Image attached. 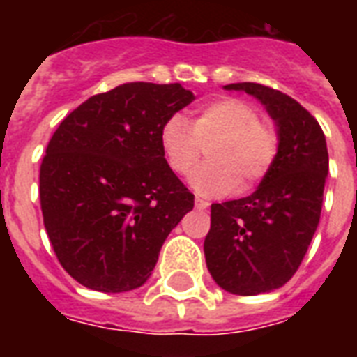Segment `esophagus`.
<instances>
[{
    "instance_id": "1",
    "label": "esophagus",
    "mask_w": 357,
    "mask_h": 357,
    "mask_svg": "<svg viewBox=\"0 0 357 357\" xmlns=\"http://www.w3.org/2000/svg\"><path fill=\"white\" fill-rule=\"evenodd\" d=\"M196 207H198V209H207V207H209V202L207 200H202V198H196Z\"/></svg>"
}]
</instances>
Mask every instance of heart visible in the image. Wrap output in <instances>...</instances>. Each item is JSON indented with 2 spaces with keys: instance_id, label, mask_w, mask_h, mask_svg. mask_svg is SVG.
<instances>
[{
  "instance_id": "1",
  "label": "heart",
  "mask_w": 357,
  "mask_h": 357,
  "mask_svg": "<svg viewBox=\"0 0 357 357\" xmlns=\"http://www.w3.org/2000/svg\"><path fill=\"white\" fill-rule=\"evenodd\" d=\"M159 148L167 167L178 176L190 174V187L200 196L217 198L237 190L248 192L268 176L280 150L274 123L261 120L252 103L238 98H218L198 109L187 122L172 114L159 129Z\"/></svg>"
}]
</instances>
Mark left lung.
<instances>
[{"instance_id":"left-lung-1","label":"left lung","mask_w":357,"mask_h":357,"mask_svg":"<svg viewBox=\"0 0 357 357\" xmlns=\"http://www.w3.org/2000/svg\"><path fill=\"white\" fill-rule=\"evenodd\" d=\"M265 105L280 135L274 167L254 195L211 206L207 268L231 294L271 293L293 278L321 220L326 137L296 100L259 83H231Z\"/></svg>"}]
</instances>
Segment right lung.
<instances>
[{"label": "right lung", "instance_id": "1", "mask_svg": "<svg viewBox=\"0 0 357 357\" xmlns=\"http://www.w3.org/2000/svg\"><path fill=\"white\" fill-rule=\"evenodd\" d=\"M195 100L179 83H123L61 122L40 165V207L59 263L100 293L144 285L165 238L192 211L159 148L162 122Z\"/></svg>", "mask_w": 357, "mask_h": 357}]
</instances>
